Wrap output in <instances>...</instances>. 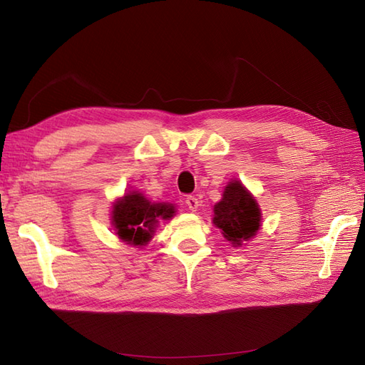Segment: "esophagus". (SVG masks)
<instances>
[{"label": "esophagus", "mask_w": 365, "mask_h": 365, "mask_svg": "<svg viewBox=\"0 0 365 365\" xmlns=\"http://www.w3.org/2000/svg\"><path fill=\"white\" fill-rule=\"evenodd\" d=\"M185 205L189 207V210H192V212H196L197 207H200V201H197L195 196H187L185 197Z\"/></svg>", "instance_id": "34e87169"}]
</instances>
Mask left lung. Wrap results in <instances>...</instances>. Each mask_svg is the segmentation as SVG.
Wrapping results in <instances>:
<instances>
[{"label":"left lung","mask_w":365,"mask_h":365,"mask_svg":"<svg viewBox=\"0 0 365 365\" xmlns=\"http://www.w3.org/2000/svg\"><path fill=\"white\" fill-rule=\"evenodd\" d=\"M213 224L222 230V235L233 247L256 236L260 227V210L254 197L239 181H231L222 200L213 208Z\"/></svg>","instance_id":"obj_1"}]
</instances>
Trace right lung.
I'll list each match as a JSON object with an SVG mask.
<instances>
[{
    "mask_svg": "<svg viewBox=\"0 0 365 365\" xmlns=\"http://www.w3.org/2000/svg\"><path fill=\"white\" fill-rule=\"evenodd\" d=\"M175 213L170 204H152L140 193H128L113 210V222L120 239L132 245H146L160 219Z\"/></svg>",
    "mask_w": 365,
    "mask_h": 365,
    "instance_id": "right-lung-1",
    "label": "right lung"
}]
</instances>
